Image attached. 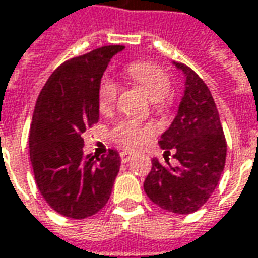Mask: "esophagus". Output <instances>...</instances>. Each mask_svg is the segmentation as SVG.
Segmentation results:
<instances>
[{"label": "esophagus", "instance_id": "1", "mask_svg": "<svg viewBox=\"0 0 258 258\" xmlns=\"http://www.w3.org/2000/svg\"><path fill=\"white\" fill-rule=\"evenodd\" d=\"M132 157L133 153H129V152H120V160H122V163H127Z\"/></svg>", "mask_w": 258, "mask_h": 258}]
</instances>
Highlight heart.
Returning a JSON list of instances; mask_svg holds the SVG:
<instances>
[{
  "label": "heart",
  "mask_w": 258,
  "mask_h": 258,
  "mask_svg": "<svg viewBox=\"0 0 258 258\" xmlns=\"http://www.w3.org/2000/svg\"><path fill=\"white\" fill-rule=\"evenodd\" d=\"M126 74L135 84L146 92L150 101L160 103L170 92L172 82L169 75L160 67L152 62H146V60L132 62L126 67ZM117 92H119V85L113 79L108 77L102 78L98 88V106L102 112H108L113 108ZM110 135L113 141L120 143L122 146L135 149L142 146L153 135V127L139 125L133 120H119L112 127Z\"/></svg>",
  "instance_id": "b5f03b06"
}]
</instances>
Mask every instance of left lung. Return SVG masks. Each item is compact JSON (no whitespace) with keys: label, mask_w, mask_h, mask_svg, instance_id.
Returning <instances> with one entry per match:
<instances>
[{"label":"left lung","mask_w":258,"mask_h":258,"mask_svg":"<svg viewBox=\"0 0 258 258\" xmlns=\"http://www.w3.org/2000/svg\"><path fill=\"white\" fill-rule=\"evenodd\" d=\"M174 65L186 75V89L177 115L159 145L176 166L152 160L143 189L160 209L176 214L199 210L212 196L226 163L227 143L219 112L207 85L184 63Z\"/></svg>","instance_id":"8db88e82"}]
</instances>
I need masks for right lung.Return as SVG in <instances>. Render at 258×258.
<instances>
[{"instance_id": "1", "label": "right lung", "mask_w": 258, "mask_h": 258, "mask_svg": "<svg viewBox=\"0 0 258 258\" xmlns=\"http://www.w3.org/2000/svg\"><path fill=\"white\" fill-rule=\"evenodd\" d=\"M109 45L63 62L36 99L29 129V157L36 186L56 213L86 219L108 203L120 157L116 150L84 153L82 133L99 120L98 88L113 55Z\"/></svg>"}]
</instances>
